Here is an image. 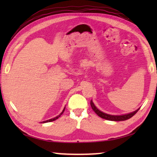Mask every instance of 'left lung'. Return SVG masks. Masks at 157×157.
Segmentation results:
<instances>
[{"label":"left lung","instance_id":"8db88e82","mask_svg":"<svg viewBox=\"0 0 157 157\" xmlns=\"http://www.w3.org/2000/svg\"><path fill=\"white\" fill-rule=\"evenodd\" d=\"M91 107L93 109V110L95 111V113H96L98 116H100V118H102L106 119V120L112 121H126V120H127V119L132 118V117L134 115H135V114L137 113V111L139 110V109H138L137 110L134 111V112H132V113H127V114H124V115L114 116V115H110V114L105 113L104 112H102V111H100L96 107H95L92 100H91Z\"/></svg>","mask_w":157,"mask_h":157}]
</instances>
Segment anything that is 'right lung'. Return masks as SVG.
I'll use <instances>...</instances> for the list:
<instances>
[{"instance_id":"obj_1","label":"right lung","mask_w":157,"mask_h":157,"mask_svg":"<svg viewBox=\"0 0 157 157\" xmlns=\"http://www.w3.org/2000/svg\"><path fill=\"white\" fill-rule=\"evenodd\" d=\"M64 110H65V107H64V109H63V111H62V112L59 115H58L57 116H56L55 117V118H51V119H50V120H47V121H43V122H41V123H49V122H52V121H55V120H57V119L58 118H59V117L61 116V115H62V114L63 113V111H64Z\"/></svg>"}]
</instances>
